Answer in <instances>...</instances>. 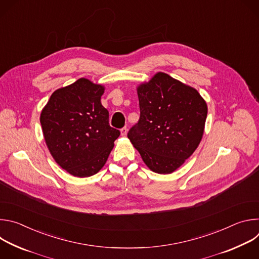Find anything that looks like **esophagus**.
Instances as JSON below:
<instances>
[{
	"label": "esophagus",
	"instance_id": "obj_1",
	"mask_svg": "<svg viewBox=\"0 0 259 259\" xmlns=\"http://www.w3.org/2000/svg\"><path fill=\"white\" fill-rule=\"evenodd\" d=\"M127 132H128V129H127L126 127H124V128L121 129V135H122V136H126V135H127Z\"/></svg>",
	"mask_w": 259,
	"mask_h": 259
}]
</instances>
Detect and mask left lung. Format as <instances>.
I'll return each instance as SVG.
<instances>
[{
	"label": "left lung",
	"mask_w": 259,
	"mask_h": 259,
	"mask_svg": "<svg viewBox=\"0 0 259 259\" xmlns=\"http://www.w3.org/2000/svg\"><path fill=\"white\" fill-rule=\"evenodd\" d=\"M136 90L140 118L128 138L153 172L170 174L199 146L207 103L195 88L162 71Z\"/></svg>",
	"instance_id": "1"
}]
</instances>
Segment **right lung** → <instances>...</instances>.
<instances>
[{"label":"right lung","mask_w":259,"mask_h":259,"mask_svg":"<svg viewBox=\"0 0 259 259\" xmlns=\"http://www.w3.org/2000/svg\"><path fill=\"white\" fill-rule=\"evenodd\" d=\"M104 86L81 78L55 90L43 107L40 122L48 150L70 175L89 177L106 163L120 136L108 124L100 99Z\"/></svg>","instance_id":"right-lung-1"}]
</instances>
